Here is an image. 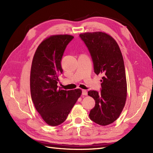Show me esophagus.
<instances>
[{
	"instance_id": "1",
	"label": "esophagus",
	"mask_w": 153,
	"mask_h": 153,
	"mask_svg": "<svg viewBox=\"0 0 153 153\" xmlns=\"http://www.w3.org/2000/svg\"><path fill=\"white\" fill-rule=\"evenodd\" d=\"M82 95L87 96V91L86 90H82Z\"/></svg>"
}]
</instances>
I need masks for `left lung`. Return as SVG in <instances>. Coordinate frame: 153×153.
Masks as SVG:
<instances>
[{"instance_id":"8db88e82","label":"left lung","mask_w":153,"mask_h":153,"mask_svg":"<svg viewBox=\"0 0 153 153\" xmlns=\"http://www.w3.org/2000/svg\"><path fill=\"white\" fill-rule=\"evenodd\" d=\"M80 37L89 50L94 73L103 76L101 92H88L95 100L89 117L106 126L118 119L126 103L127 82L123 55L116 41L105 32H85Z\"/></svg>"}]
</instances>
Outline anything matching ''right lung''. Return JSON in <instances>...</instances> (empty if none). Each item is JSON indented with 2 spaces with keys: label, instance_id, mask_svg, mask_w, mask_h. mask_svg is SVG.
I'll list each match as a JSON object with an SVG mask.
<instances>
[{
  "label": "right lung",
  "instance_id": "right-lung-1",
  "mask_svg": "<svg viewBox=\"0 0 153 153\" xmlns=\"http://www.w3.org/2000/svg\"><path fill=\"white\" fill-rule=\"evenodd\" d=\"M73 38L68 34L48 37L39 44L32 59L31 98L41 118L52 126L65 121L82 94L80 89L64 91L57 86L59 76L63 71L61 64L62 55Z\"/></svg>",
  "mask_w": 153,
  "mask_h": 153
}]
</instances>
